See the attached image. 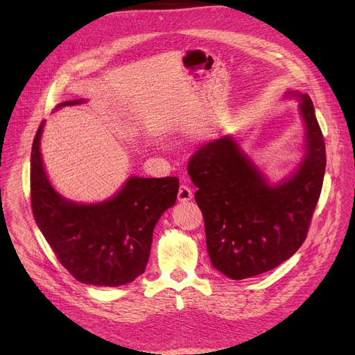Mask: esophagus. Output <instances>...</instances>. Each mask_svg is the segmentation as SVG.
Here are the masks:
<instances>
[{"mask_svg":"<svg viewBox=\"0 0 355 355\" xmlns=\"http://www.w3.org/2000/svg\"><path fill=\"white\" fill-rule=\"evenodd\" d=\"M192 196H193V193H192L191 188L188 185L182 184L178 189V200L180 202H188V200L192 199Z\"/></svg>","mask_w":355,"mask_h":355,"instance_id":"1","label":"esophagus"}]
</instances>
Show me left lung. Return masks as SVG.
<instances>
[{
    "instance_id": "1",
    "label": "left lung",
    "mask_w": 355,
    "mask_h": 355,
    "mask_svg": "<svg viewBox=\"0 0 355 355\" xmlns=\"http://www.w3.org/2000/svg\"><path fill=\"white\" fill-rule=\"evenodd\" d=\"M297 99L303 156L286 177L271 181L233 135L200 146L188 164L204 214L212 266L230 279L267 272L292 257L306 239L326 170L324 140L308 94Z\"/></svg>"
}]
</instances>
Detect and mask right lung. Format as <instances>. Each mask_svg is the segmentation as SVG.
<instances>
[{
  "label": "right lung",
  "mask_w": 355,
  "mask_h": 355,
  "mask_svg": "<svg viewBox=\"0 0 355 355\" xmlns=\"http://www.w3.org/2000/svg\"><path fill=\"white\" fill-rule=\"evenodd\" d=\"M84 103V98L64 101L55 111ZM43 128L44 121L31 153L32 211L37 227L77 281L111 288L133 282L144 272L160 216L175 204L178 180L130 175L104 200H71L46 173L40 151Z\"/></svg>",
  "instance_id": "right-lung-1"
}]
</instances>
